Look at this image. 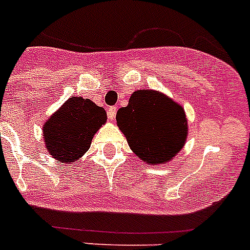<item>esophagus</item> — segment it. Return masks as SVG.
<instances>
[{
  "label": "esophagus",
  "instance_id": "34e87169",
  "mask_svg": "<svg viewBox=\"0 0 250 250\" xmlns=\"http://www.w3.org/2000/svg\"><path fill=\"white\" fill-rule=\"evenodd\" d=\"M115 114H117V106H109L108 109V118L110 121L115 118Z\"/></svg>",
  "mask_w": 250,
  "mask_h": 250
}]
</instances>
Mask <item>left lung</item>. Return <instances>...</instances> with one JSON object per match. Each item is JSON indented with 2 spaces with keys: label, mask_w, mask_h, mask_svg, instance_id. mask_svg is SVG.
<instances>
[{
  "label": "left lung",
  "mask_w": 250,
  "mask_h": 250,
  "mask_svg": "<svg viewBox=\"0 0 250 250\" xmlns=\"http://www.w3.org/2000/svg\"><path fill=\"white\" fill-rule=\"evenodd\" d=\"M117 123L129 147L147 164H163L184 146L187 121L183 108L154 90H138L128 105L117 112Z\"/></svg>",
  "instance_id": "8db88e82"
}]
</instances>
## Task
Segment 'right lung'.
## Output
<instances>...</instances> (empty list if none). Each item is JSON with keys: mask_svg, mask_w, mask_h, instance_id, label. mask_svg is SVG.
<instances>
[{"mask_svg": "<svg viewBox=\"0 0 250 250\" xmlns=\"http://www.w3.org/2000/svg\"><path fill=\"white\" fill-rule=\"evenodd\" d=\"M106 121V113L91 100L73 96L54 113L43 127L49 154L70 164L89 150L96 131Z\"/></svg>", "mask_w": 250, "mask_h": 250, "instance_id": "right-lung-1", "label": "right lung"}]
</instances>
